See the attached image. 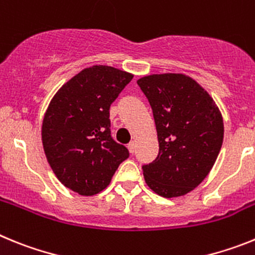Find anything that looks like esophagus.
Here are the masks:
<instances>
[{
  "instance_id": "1",
  "label": "esophagus",
  "mask_w": 255,
  "mask_h": 255,
  "mask_svg": "<svg viewBox=\"0 0 255 255\" xmlns=\"http://www.w3.org/2000/svg\"><path fill=\"white\" fill-rule=\"evenodd\" d=\"M135 148H136V145H135V141H131V143L128 144V149H129V152L131 153V154H134Z\"/></svg>"
}]
</instances>
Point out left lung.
<instances>
[{"label": "left lung", "mask_w": 255, "mask_h": 255, "mask_svg": "<svg viewBox=\"0 0 255 255\" xmlns=\"http://www.w3.org/2000/svg\"><path fill=\"white\" fill-rule=\"evenodd\" d=\"M154 117L159 152L143 166L154 193L175 198L194 190L211 172L224 141V119L208 92L184 74H152L138 80Z\"/></svg>", "instance_id": "left-lung-1"}]
</instances>
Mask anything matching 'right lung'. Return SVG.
<instances>
[{
  "label": "right lung",
  "instance_id": "right-lung-1",
  "mask_svg": "<svg viewBox=\"0 0 255 255\" xmlns=\"http://www.w3.org/2000/svg\"><path fill=\"white\" fill-rule=\"evenodd\" d=\"M132 74L94 65L65 83L53 96L42 123V143L62 185L84 197L107 188L129 150L111 138L110 106Z\"/></svg>",
  "mask_w": 255,
  "mask_h": 255
}]
</instances>
